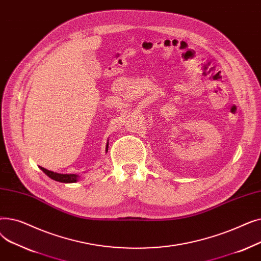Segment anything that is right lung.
I'll return each mask as SVG.
<instances>
[{
    "instance_id": "1",
    "label": "right lung",
    "mask_w": 261,
    "mask_h": 261,
    "mask_svg": "<svg viewBox=\"0 0 261 261\" xmlns=\"http://www.w3.org/2000/svg\"><path fill=\"white\" fill-rule=\"evenodd\" d=\"M108 148H109V146L107 144V148H106V151L107 152H108ZM40 169L42 170L47 176H49L50 179L57 181V182H61V183H75L79 179V175L78 174H74V173H71V174L57 173V172L47 170V169H45L43 167H40Z\"/></svg>"
}]
</instances>
